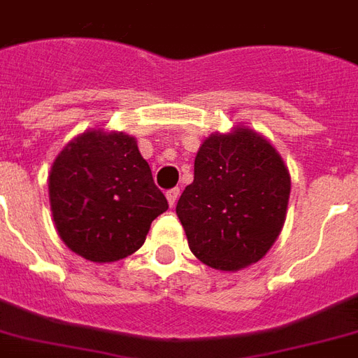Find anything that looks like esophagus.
Masks as SVG:
<instances>
[{
  "mask_svg": "<svg viewBox=\"0 0 358 358\" xmlns=\"http://www.w3.org/2000/svg\"><path fill=\"white\" fill-rule=\"evenodd\" d=\"M178 197H180V189H178V187H172V189H169V192H166V199H169V205H171V206L176 205V201H178Z\"/></svg>",
  "mask_w": 358,
  "mask_h": 358,
  "instance_id": "obj_1",
  "label": "esophagus"
}]
</instances>
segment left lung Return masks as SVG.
I'll return each instance as SVG.
<instances>
[{"label": "left lung", "instance_id": "left-lung-1", "mask_svg": "<svg viewBox=\"0 0 358 358\" xmlns=\"http://www.w3.org/2000/svg\"><path fill=\"white\" fill-rule=\"evenodd\" d=\"M290 174L260 134H213L195 157L193 182L176 214L203 264L237 271L266 256L287 216Z\"/></svg>", "mask_w": 358, "mask_h": 358}]
</instances>
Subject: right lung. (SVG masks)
<instances>
[{"instance_id":"1","label":"right lung","mask_w":358,"mask_h":358,"mask_svg":"<svg viewBox=\"0 0 358 358\" xmlns=\"http://www.w3.org/2000/svg\"><path fill=\"white\" fill-rule=\"evenodd\" d=\"M49 197L66 246L91 262H115L144 245L169 208L136 140L123 132H83L52 163Z\"/></svg>"}]
</instances>
